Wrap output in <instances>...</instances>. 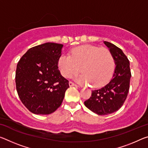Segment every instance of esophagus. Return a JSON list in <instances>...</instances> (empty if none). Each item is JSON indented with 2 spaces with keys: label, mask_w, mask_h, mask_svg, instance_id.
I'll use <instances>...</instances> for the list:
<instances>
[{
  "label": "esophagus",
  "mask_w": 148,
  "mask_h": 148,
  "mask_svg": "<svg viewBox=\"0 0 148 148\" xmlns=\"http://www.w3.org/2000/svg\"><path fill=\"white\" fill-rule=\"evenodd\" d=\"M69 86L70 87H72V86H77L76 84L73 83V82H69Z\"/></svg>",
  "instance_id": "1"
}]
</instances>
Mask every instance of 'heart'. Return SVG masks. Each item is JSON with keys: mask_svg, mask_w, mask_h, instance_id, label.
I'll list each match as a JSON object with an SVG mask.
<instances>
[{"mask_svg": "<svg viewBox=\"0 0 148 148\" xmlns=\"http://www.w3.org/2000/svg\"><path fill=\"white\" fill-rule=\"evenodd\" d=\"M60 73L66 78L83 72L77 79L83 84H93L95 88L106 85L114 70V60L109 50L84 45L72 49L70 56L62 55L58 60Z\"/></svg>", "mask_w": 148, "mask_h": 148, "instance_id": "obj_1", "label": "heart"}]
</instances>
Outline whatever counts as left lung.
<instances>
[{
	"label": "left lung",
	"instance_id": "obj_1",
	"mask_svg": "<svg viewBox=\"0 0 148 148\" xmlns=\"http://www.w3.org/2000/svg\"><path fill=\"white\" fill-rule=\"evenodd\" d=\"M114 58L116 67L111 81L103 88L93 90L90 99L84 102L86 107L99 115L116 112L123 106L130 88L131 72L128 58L120 48L104 41Z\"/></svg>",
	"mask_w": 148,
	"mask_h": 148
}]
</instances>
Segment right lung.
<instances>
[{
  "label": "right lung",
  "instance_id": "1",
  "mask_svg": "<svg viewBox=\"0 0 148 148\" xmlns=\"http://www.w3.org/2000/svg\"><path fill=\"white\" fill-rule=\"evenodd\" d=\"M63 45L46 43L29 49L18 62L16 86L21 101L30 112L49 114L62 104L69 80L58 70Z\"/></svg>",
  "mask_w": 148,
  "mask_h": 148
}]
</instances>
